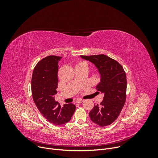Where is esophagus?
Wrapping results in <instances>:
<instances>
[{"mask_svg": "<svg viewBox=\"0 0 158 158\" xmlns=\"http://www.w3.org/2000/svg\"><path fill=\"white\" fill-rule=\"evenodd\" d=\"M83 101H84V100H82V99H77L76 101V102L78 103V104H81Z\"/></svg>", "mask_w": 158, "mask_h": 158, "instance_id": "34e87169", "label": "esophagus"}]
</instances>
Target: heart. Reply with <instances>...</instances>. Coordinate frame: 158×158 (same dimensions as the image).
Here are the masks:
<instances>
[{
  "mask_svg": "<svg viewBox=\"0 0 158 158\" xmlns=\"http://www.w3.org/2000/svg\"><path fill=\"white\" fill-rule=\"evenodd\" d=\"M87 65V64L85 61H80V62H79L77 64L76 66H81V65Z\"/></svg>",
  "mask_w": 158,
  "mask_h": 158,
  "instance_id": "b5f03b06",
  "label": "heart"
}]
</instances>
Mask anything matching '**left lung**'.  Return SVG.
Masks as SVG:
<instances>
[{
  "label": "left lung",
  "mask_w": 158,
  "mask_h": 158,
  "mask_svg": "<svg viewBox=\"0 0 158 158\" xmlns=\"http://www.w3.org/2000/svg\"><path fill=\"white\" fill-rule=\"evenodd\" d=\"M81 57L97 67L101 79L96 89L104 94L100 105L94 106L90 111L89 117L101 127L110 125L117 119L126 102V73L118 61L107 56L99 54Z\"/></svg>",
  "instance_id": "left-lung-1"
}]
</instances>
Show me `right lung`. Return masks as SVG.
I'll return each instance as SVG.
<instances>
[{"mask_svg":"<svg viewBox=\"0 0 158 158\" xmlns=\"http://www.w3.org/2000/svg\"><path fill=\"white\" fill-rule=\"evenodd\" d=\"M62 57L49 56L41 59L34 67L31 81L33 100L42 115L54 125L68 123L74 114L76 106L56 101L58 84V63Z\"/></svg>","mask_w":158,"mask_h":158,"instance_id":"obj_1","label":"right lung"}]
</instances>
